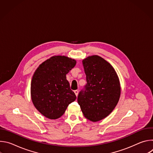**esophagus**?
<instances>
[{
  "label": "esophagus",
  "instance_id": "1",
  "mask_svg": "<svg viewBox=\"0 0 153 153\" xmlns=\"http://www.w3.org/2000/svg\"><path fill=\"white\" fill-rule=\"evenodd\" d=\"M74 93H75L76 96H77L78 93H79V91H77V90H74Z\"/></svg>",
  "mask_w": 153,
  "mask_h": 153
}]
</instances>
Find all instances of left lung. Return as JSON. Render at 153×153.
<instances>
[{
    "label": "left lung",
    "instance_id": "8db88e82",
    "mask_svg": "<svg viewBox=\"0 0 153 153\" xmlns=\"http://www.w3.org/2000/svg\"><path fill=\"white\" fill-rule=\"evenodd\" d=\"M86 85L77 97L83 116L92 122L101 120L117 105L120 95L117 74L111 65L99 56L82 61Z\"/></svg>",
    "mask_w": 153,
    "mask_h": 153
}]
</instances>
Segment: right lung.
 <instances>
[{"instance_id":"right-lung-1","label":"right lung","mask_w":153,"mask_h":153,"mask_svg":"<svg viewBox=\"0 0 153 153\" xmlns=\"http://www.w3.org/2000/svg\"><path fill=\"white\" fill-rule=\"evenodd\" d=\"M76 64L74 59L54 56L43 62L35 71L31 83V100L43 116L57 119L76 100L66 77Z\"/></svg>"}]
</instances>
